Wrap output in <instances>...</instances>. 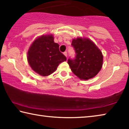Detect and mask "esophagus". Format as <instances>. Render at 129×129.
Instances as JSON below:
<instances>
[{"instance_id": "obj_1", "label": "esophagus", "mask_w": 129, "mask_h": 129, "mask_svg": "<svg viewBox=\"0 0 129 129\" xmlns=\"http://www.w3.org/2000/svg\"><path fill=\"white\" fill-rule=\"evenodd\" d=\"M63 53H64V55H65V56L67 57V52H64Z\"/></svg>"}]
</instances>
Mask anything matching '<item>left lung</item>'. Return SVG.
Segmentation results:
<instances>
[{"label": "left lung", "instance_id": "1", "mask_svg": "<svg viewBox=\"0 0 129 129\" xmlns=\"http://www.w3.org/2000/svg\"><path fill=\"white\" fill-rule=\"evenodd\" d=\"M72 46L75 49L74 59L69 57L68 63L71 71L81 80L94 77L101 70L103 62L102 52L90 40L81 38L73 39Z\"/></svg>", "mask_w": 129, "mask_h": 129}]
</instances>
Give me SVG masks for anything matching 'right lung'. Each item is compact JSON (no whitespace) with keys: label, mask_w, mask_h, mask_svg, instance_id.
I'll return each instance as SVG.
<instances>
[{"label":"right lung","mask_w":129,"mask_h":129,"mask_svg":"<svg viewBox=\"0 0 129 129\" xmlns=\"http://www.w3.org/2000/svg\"><path fill=\"white\" fill-rule=\"evenodd\" d=\"M27 59L35 72L47 76L53 73L67 58L59 51V45L54 42L53 36L50 35L41 36L34 41L28 51Z\"/></svg>","instance_id":"right-lung-1"}]
</instances>
